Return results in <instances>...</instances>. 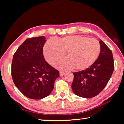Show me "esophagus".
Returning <instances> with one entry per match:
<instances>
[{"instance_id":"obj_1","label":"esophagus","mask_w":124,"mask_h":124,"mask_svg":"<svg viewBox=\"0 0 124 124\" xmlns=\"http://www.w3.org/2000/svg\"><path fill=\"white\" fill-rule=\"evenodd\" d=\"M65 73H66V72H63V71H60V76H63V75H64L65 74Z\"/></svg>"}]
</instances>
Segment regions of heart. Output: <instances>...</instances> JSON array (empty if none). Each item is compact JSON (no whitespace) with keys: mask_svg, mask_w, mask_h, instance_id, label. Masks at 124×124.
Instances as JSON below:
<instances>
[{"mask_svg":"<svg viewBox=\"0 0 124 124\" xmlns=\"http://www.w3.org/2000/svg\"><path fill=\"white\" fill-rule=\"evenodd\" d=\"M100 44L97 40L82 35H70L58 39L55 42L47 41L43 47V54L50 64L61 59L67 52L68 58L60 61L55 64L64 70H86L99 57Z\"/></svg>","mask_w":124,"mask_h":124,"instance_id":"heart-1","label":"heart"}]
</instances>
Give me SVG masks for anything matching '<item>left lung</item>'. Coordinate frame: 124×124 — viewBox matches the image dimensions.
<instances>
[{
    "instance_id": "8db88e82",
    "label": "left lung",
    "mask_w": 124,
    "mask_h": 124,
    "mask_svg": "<svg viewBox=\"0 0 124 124\" xmlns=\"http://www.w3.org/2000/svg\"><path fill=\"white\" fill-rule=\"evenodd\" d=\"M101 52L96 62L86 70L73 73L72 89L79 97L90 98L101 92L109 80L114 68L112 52L100 40Z\"/></svg>"
}]
</instances>
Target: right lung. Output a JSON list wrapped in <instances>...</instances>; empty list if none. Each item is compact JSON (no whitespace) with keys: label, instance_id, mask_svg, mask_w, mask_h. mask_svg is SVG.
Returning a JSON list of instances; mask_svg holds the SVG:
<instances>
[{"label":"right lung","instance_id":"add662e5","mask_svg":"<svg viewBox=\"0 0 124 124\" xmlns=\"http://www.w3.org/2000/svg\"><path fill=\"white\" fill-rule=\"evenodd\" d=\"M45 37L26 39L12 59L11 75L17 89L27 97L40 100L49 96L60 73L45 61L43 49Z\"/></svg>","mask_w":124,"mask_h":124}]
</instances>
